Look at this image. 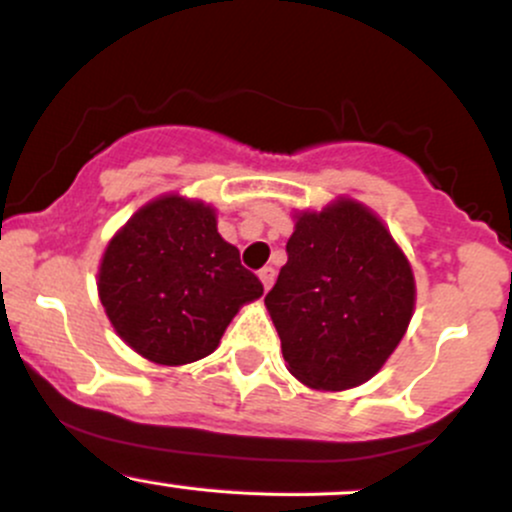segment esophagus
<instances>
[{
    "mask_svg": "<svg viewBox=\"0 0 512 512\" xmlns=\"http://www.w3.org/2000/svg\"><path fill=\"white\" fill-rule=\"evenodd\" d=\"M274 279H276V272H274L272 267H264V269H260V281H262L264 291H269V289H272Z\"/></svg>",
    "mask_w": 512,
    "mask_h": 512,
    "instance_id": "1",
    "label": "esophagus"
}]
</instances>
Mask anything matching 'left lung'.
Here are the masks:
<instances>
[{
  "mask_svg": "<svg viewBox=\"0 0 512 512\" xmlns=\"http://www.w3.org/2000/svg\"><path fill=\"white\" fill-rule=\"evenodd\" d=\"M286 255L264 305L291 375L330 392L366 383L414 313L409 260L373 211L344 197L298 214Z\"/></svg>",
  "mask_w": 512,
  "mask_h": 512,
  "instance_id": "1",
  "label": "left lung"
}]
</instances>
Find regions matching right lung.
Masks as SVG:
<instances>
[{"label":"right lung","mask_w":512,"mask_h":512,"mask_svg":"<svg viewBox=\"0 0 512 512\" xmlns=\"http://www.w3.org/2000/svg\"><path fill=\"white\" fill-rule=\"evenodd\" d=\"M262 281L216 231L214 209L180 195L142 207L105 248L98 296L115 332L161 366L209 356Z\"/></svg>","instance_id":"obj_1"}]
</instances>
